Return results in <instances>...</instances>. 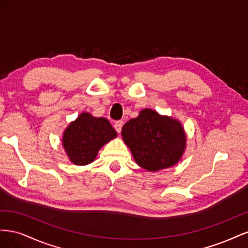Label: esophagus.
<instances>
[{"instance_id": "esophagus-1", "label": "esophagus", "mask_w": 248, "mask_h": 248, "mask_svg": "<svg viewBox=\"0 0 248 248\" xmlns=\"http://www.w3.org/2000/svg\"><path fill=\"white\" fill-rule=\"evenodd\" d=\"M122 126H123V121H117L114 124V128L116 129V131L118 133H120V132H121V130H122Z\"/></svg>"}]
</instances>
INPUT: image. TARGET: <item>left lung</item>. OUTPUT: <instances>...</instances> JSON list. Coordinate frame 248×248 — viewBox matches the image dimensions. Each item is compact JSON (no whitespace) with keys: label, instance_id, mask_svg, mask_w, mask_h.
I'll return each instance as SVG.
<instances>
[{"label":"left lung","instance_id":"8db88e82","mask_svg":"<svg viewBox=\"0 0 248 248\" xmlns=\"http://www.w3.org/2000/svg\"><path fill=\"white\" fill-rule=\"evenodd\" d=\"M121 133L134 160L149 171L175 166L185 151L186 134L181 123L150 108L124 124Z\"/></svg>","mask_w":248,"mask_h":248}]
</instances>
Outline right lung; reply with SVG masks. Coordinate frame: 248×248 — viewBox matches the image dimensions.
Returning <instances> with one entry per match:
<instances>
[{
	"label": "right lung",
	"instance_id": "add662e5",
	"mask_svg": "<svg viewBox=\"0 0 248 248\" xmlns=\"http://www.w3.org/2000/svg\"><path fill=\"white\" fill-rule=\"evenodd\" d=\"M116 137L117 132L108 119L81 112L65 129L62 142L72 163L86 166L95 160L102 146Z\"/></svg>",
	"mask_w": 248,
	"mask_h": 248
}]
</instances>
